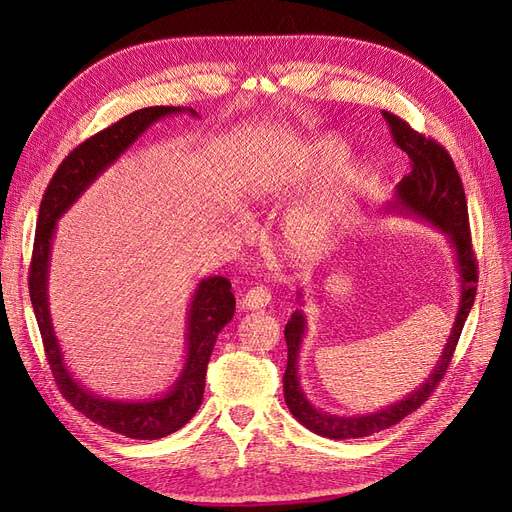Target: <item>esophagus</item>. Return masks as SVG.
Here are the masks:
<instances>
[{
    "mask_svg": "<svg viewBox=\"0 0 512 512\" xmlns=\"http://www.w3.org/2000/svg\"><path fill=\"white\" fill-rule=\"evenodd\" d=\"M270 301H272V295L266 287H253L251 291H246L240 304L246 310H261V308H266Z\"/></svg>",
    "mask_w": 512,
    "mask_h": 512,
    "instance_id": "obj_1",
    "label": "esophagus"
}]
</instances>
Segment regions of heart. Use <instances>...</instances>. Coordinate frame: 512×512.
I'll use <instances>...</instances> for the list:
<instances>
[{
  "label": "heart",
  "instance_id": "1",
  "mask_svg": "<svg viewBox=\"0 0 512 512\" xmlns=\"http://www.w3.org/2000/svg\"><path fill=\"white\" fill-rule=\"evenodd\" d=\"M348 156L344 141L320 137L310 147L299 175L272 173L259 179L249 192V202L257 208L280 204L295 192V187L325 175L327 170L342 164ZM365 187V170L350 162L339 166L314 194L297 202L280 219L276 246L282 257L293 263H310L320 259L335 238L342 219L352 211Z\"/></svg>",
  "mask_w": 512,
  "mask_h": 512
}]
</instances>
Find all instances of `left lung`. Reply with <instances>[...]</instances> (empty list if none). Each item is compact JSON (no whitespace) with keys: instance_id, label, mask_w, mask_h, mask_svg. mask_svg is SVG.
<instances>
[{"instance_id":"8db88e82","label":"left lung","mask_w":512,"mask_h":512,"mask_svg":"<svg viewBox=\"0 0 512 512\" xmlns=\"http://www.w3.org/2000/svg\"><path fill=\"white\" fill-rule=\"evenodd\" d=\"M382 116L390 126L392 141L396 143V147H401L411 160L409 175L403 177L399 185H396L394 200L386 204V213L426 221L428 225L437 227L441 234L447 236L453 255H456V268L460 274V304L458 314L453 318V327L447 337V344L424 384L409 392L405 399L396 401L380 411L363 415H333L323 409H316L308 401L306 392L301 390L297 373L299 352L301 344H304L308 320L301 310H295L291 314V320L285 327V339L289 348L287 371L285 377H282V384H285V401L297 422L304 424L308 430L320 434V437L337 441L361 439L369 437L373 432L390 428L428 401V396L439 386L451 363L453 350L458 346L460 333L464 329V323L477 295L479 276L477 261L475 255H472L470 244L468 206L460 175L456 166H453L451 156L447 154L445 147L420 135V132H415L407 122H403L399 116H394V113L382 111ZM297 299H301V293H297Z\"/></svg>"}]
</instances>
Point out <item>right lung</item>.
I'll use <instances>...</instances> for the list:
<instances>
[{
  "label": "right lung",
  "instance_id": "add662e5",
  "mask_svg": "<svg viewBox=\"0 0 512 512\" xmlns=\"http://www.w3.org/2000/svg\"><path fill=\"white\" fill-rule=\"evenodd\" d=\"M173 113H187V116L198 118L196 109L192 107H145L97 132V135L71 151L61 166L56 168L42 198L29 268L31 306L42 333L48 365L61 394L94 424L139 441H154L166 437L170 432H177L194 418V413L202 405L206 367L211 361L217 335L230 323L236 310L232 282L223 276H208L198 282L185 320V363L175 384L170 386L166 394L139 401L107 399V396L94 394L75 380L63 358V348L52 327L48 301L50 253L56 221L80 200V196L99 179V175H103L128 147H132V143L151 124L166 116H173Z\"/></svg>",
  "mask_w": 512,
  "mask_h": 512
}]
</instances>
